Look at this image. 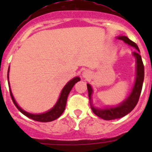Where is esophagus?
Masks as SVG:
<instances>
[{
	"label": "esophagus",
	"instance_id": "34e87169",
	"mask_svg": "<svg viewBox=\"0 0 152 152\" xmlns=\"http://www.w3.org/2000/svg\"><path fill=\"white\" fill-rule=\"evenodd\" d=\"M82 77H84V78H88V77H91V72H89V71H84V72H82Z\"/></svg>",
	"mask_w": 152,
	"mask_h": 152
}]
</instances>
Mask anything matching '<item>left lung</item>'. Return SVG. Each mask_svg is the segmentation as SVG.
Instances as JSON below:
<instances>
[{"label": "left lung", "instance_id": "1", "mask_svg": "<svg viewBox=\"0 0 152 152\" xmlns=\"http://www.w3.org/2000/svg\"><path fill=\"white\" fill-rule=\"evenodd\" d=\"M117 39L123 40L125 43L134 47L137 50L132 52V56L135 58V60H136V77H135V84H134L133 88L132 90L131 94L124 101L122 102L120 104H119L116 107H105L103 109L96 108V107L93 105L92 97H91L93 94V89L91 88V84H87L91 110L94 112V113L96 114V116L105 119V120L119 119V118L123 117L128 113H129L135 108L137 103L139 101V96H140L141 92H142V84H143V81H144V64L142 62V57L139 55L140 51H139L138 45L134 42L130 40L127 36H118Z\"/></svg>", "mask_w": 152, "mask_h": 152}]
</instances>
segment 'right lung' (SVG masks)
Returning <instances> with one entry per match:
<instances>
[{"instance_id":"add662e5","label":"right lung","mask_w":152,"mask_h":152,"mask_svg":"<svg viewBox=\"0 0 152 152\" xmlns=\"http://www.w3.org/2000/svg\"><path fill=\"white\" fill-rule=\"evenodd\" d=\"M9 71H10V66H9L7 72V80H9ZM80 78L79 77H74L73 79H72L71 80H69V81L66 84V85L63 88L62 91H61V94H60L59 97H58V100H57V102H56V103L55 104L54 107H52L51 110L47 111V112H45L43 113L40 114L30 113H28L26 112V111L23 110L17 104L15 99L13 97L11 89H10V82H9V81H8V85H9V88H10V96H11L12 98V100H13L14 105L17 107V108L20 111L23 115L27 116L28 118H30V119H33V120H36V121L39 122H42V123H47V122L53 121L55 119H58V118L59 117L61 114L63 113L64 109H65L67 99H68V94H69L70 91H72L74 85H75L77 81H80Z\"/></svg>"}]
</instances>
